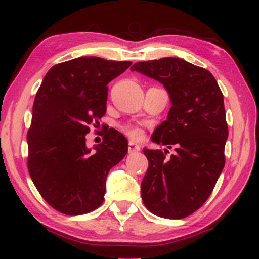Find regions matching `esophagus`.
<instances>
[{
  "instance_id": "obj_1",
  "label": "esophagus",
  "mask_w": 259,
  "mask_h": 259,
  "mask_svg": "<svg viewBox=\"0 0 259 259\" xmlns=\"http://www.w3.org/2000/svg\"><path fill=\"white\" fill-rule=\"evenodd\" d=\"M140 146H137L135 142H133V141H130L129 142V147H127V151H129L130 154L132 153H136V151H140Z\"/></svg>"
}]
</instances>
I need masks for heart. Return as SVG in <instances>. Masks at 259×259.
I'll list each match as a JSON object with an SVG mask.
<instances>
[{
  "instance_id": "1",
  "label": "heart",
  "mask_w": 259,
  "mask_h": 259,
  "mask_svg": "<svg viewBox=\"0 0 259 259\" xmlns=\"http://www.w3.org/2000/svg\"><path fill=\"white\" fill-rule=\"evenodd\" d=\"M122 132L125 134L126 136H129L130 139L135 141H141L144 137V132L143 129L139 125H135V124H125L122 127Z\"/></svg>"
}]
</instances>
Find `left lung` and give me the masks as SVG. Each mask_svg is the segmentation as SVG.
<instances>
[{
  "mask_svg": "<svg viewBox=\"0 0 259 259\" xmlns=\"http://www.w3.org/2000/svg\"><path fill=\"white\" fill-rule=\"evenodd\" d=\"M130 70L162 82L173 104L151 140L177 153L168 157L167 149H143L149 162L141 185L143 204L162 218H186L205 204L225 165L222 90L211 72L180 58L140 61Z\"/></svg>",
  "mask_w": 259,
  "mask_h": 259,
  "instance_id": "obj_1",
  "label": "left lung"
}]
</instances>
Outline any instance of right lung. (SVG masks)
Here are the masks:
<instances>
[{
    "instance_id": "right-lung-1",
    "label": "right lung",
    "mask_w": 259,
    "mask_h": 259,
    "mask_svg": "<svg viewBox=\"0 0 259 259\" xmlns=\"http://www.w3.org/2000/svg\"><path fill=\"white\" fill-rule=\"evenodd\" d=\"M130 65L77 58L54 65L37 90L27 167L41 196L58 212L79 215L98 208L109 170L127 153L126 139L112 127L95 151L86 147L85 136L105 115L108 84Z\"/></svg>"
}]
</instances>
